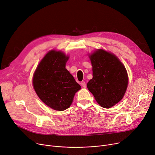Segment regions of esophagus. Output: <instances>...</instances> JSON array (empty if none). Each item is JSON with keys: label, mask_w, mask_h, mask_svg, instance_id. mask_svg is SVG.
Here are the masks:
<instances>
[{"label": "esophagus", "mask_w": 155, "mask_h": 155, "mask_svg": "<svg viewBox=\"0 0 155 155\" xmlns=\"http://www.w3.org/2000/svg\"><path fill=\"white\" fill-rule=\"evenodd\" d=\"M81 85H82L84 88H85L86 87V84H85V82H81Z\"/></svg>", "instance_id": "esophagus-1"}]
</instances>
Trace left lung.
<instances>
[{"mask_svg":"<svg viewBox=\"0 0 155 155\" xmlns=\"http://www.w3.org/2000/svg\"><path fill=\"white\" fill-rule=\"evenodd\" d=\"M93 78L87 88L104 108H110L124 95L128 84L126 70L117 57L103 50L91 56Z\"/></svg>","mask_w":155,"mask_h":155,"instance_id":"1","label":"left lung"}]
</instances>
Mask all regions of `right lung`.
Returning a JSON list of instances; mask_svg holds the SVG:
<instances>
[{
	"instance_id": "add662e5",
	"label": "right lung",
	"mask_w": 155,
	"mask_h": 155,
	"mask_svg": "<svg viewBox=\"0 0 155 155\" xmlns=\"http://www.w3.org/2000/svg\"><path fill=\"white\" fill-rule=\"evenodd\" d=\"M68 57L60 51L48 52L39 64L32 83L45 104L59 111L68 109L81 87L65 68Z\"/></svg>"
}]
</instances>
